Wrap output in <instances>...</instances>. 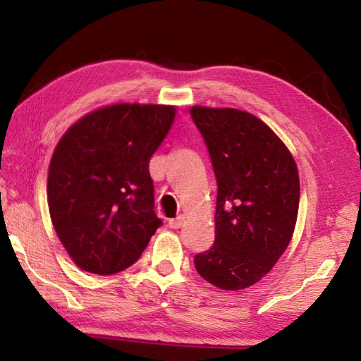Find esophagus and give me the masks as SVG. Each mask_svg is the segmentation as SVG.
I'll return each instance as SVG.
<instances>
[{"mask_svg": "<svg viewBox=\"0 0 361 361\" xmlns=\"http://www.w3.org/2000/svg\"><path fill=\"white\" fill-rule=\"evenodd\" d=\"M183 221H185V216L178 215V216H176V218L169 219V226H170V228H172V229H178V228H181Z\"/></svg>", "mask_w": 361, "mask_h": 361, "instance_id": "34e87169", "label": "esophagus"}]
</instances>
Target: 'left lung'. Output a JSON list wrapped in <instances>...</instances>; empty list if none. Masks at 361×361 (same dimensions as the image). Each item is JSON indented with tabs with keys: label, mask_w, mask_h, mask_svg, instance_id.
<instances>
[{
	"label": "left lung",
	"mask_w": 361,
	"mask_h": 361,
	"mask_svg": "<svg viewBox=\"0 0 361 361\" xmlns=\"http://www.w3.org/2000/svg\"><path fill=\"white\" fill-rule=\"evenodd\" d=\"M216 176L215 243L194 256L199 276L221 290H242L271 271L288 247L299 207L296 162L256 116L194 106Z\"/></svg>",
	"instance_id": "left-lung-1"
}]
</instances>
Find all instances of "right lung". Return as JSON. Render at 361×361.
<instances>
[{
    "instance_id": "add662e5",
    "label": "right lung",
    "mask_w": 361,
    "mask_h": 361,
    "mask_svg": "<svg viewBox=\"0 0 361 361\" xmlns=\"http://www.w3.org/2000/svg\"><path fill=\"white\" fill-rule=\"evenodd\" d=\"M173 118V106L121 103L84 116L59 142L49 166V212L82 271H124L162 226L149 159Z\"/></svg>"
}]
</instances>
